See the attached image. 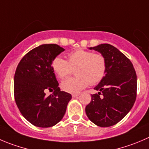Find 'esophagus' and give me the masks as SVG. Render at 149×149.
Segmentation results:
<instances>
[{
    "mask_svg": "<svg viewBox=\"0 0 149 149\" xmlns=\"http://www.w3.org/2000/svg\"><path fill=\"white\" fill-rule=\"evenodd\" d=\"M79 95H80V93H72V97H73V98H74V97H78Z\"/></svg>",
    "mask_w": 149,
    "mask_h": 149,
    "instance_id": "34e87169",
    "label": "esophagus"
}]
</instances>
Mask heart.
I'll return each mask as SVG.
<instances>
[{"instance_id":"heart-1","label":"heart","mask_w":149,"mask_h":149,"mask_svg":"<svg viewBox=\"0 0 149 149\" xmlns=\"http://www.w3.org/2000/svg\"><path fill=\"white\" fill-rule=\"evenodd\" d=\"M52 66L57 77L61 80L69 77L73 69H77V77L68 78L61 83V88L69 93H78L89 84L100 83L105 75L107 69L104 56L81 49L69 53V61L57 56Z\"/></svg>"}]
</instances>
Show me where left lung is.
Listing matches in <instances>:
<instances>
[{
	"label": "left lung",
	"instance_id": "1",
	"mask_svg": "<svg viewBox=\"0 0 149 149\" xmlns=\"http://www.w3.org/2000/svg\"><path fill=\"white\" fill-rule=\"evenodd\" d=\"M88 49L104 56L107 69L104 77L94 88L99 92L91 95L86 113L96 125L110 127L124 118L134 105L137 96L136 72L130 59L113 45L101 44Z\"/></svg>",
	"mask_w": 149,
	"mask_h": 149
}]
</instances>
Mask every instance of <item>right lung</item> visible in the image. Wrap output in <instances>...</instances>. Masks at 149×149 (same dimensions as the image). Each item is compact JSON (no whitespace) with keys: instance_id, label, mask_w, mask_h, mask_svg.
Returning <instances> with one entry per match:
<instances>
[{"instance_id":"right-lung-1","label":"right lung","mask_w":149,"mask_h":149,"mask_svg":"<svg viewBox=\"0 0 149 149\" xmlns=\"http://www.w3.org/2000/svg\"><path fill=\"white\" fill-rule=\"evenodd\" d=\"M64 50L55 44L42 45L28 52L17 67L15 102L24 118L36 127L57 124L72 99L70 93L61 91L52 66L55 58ZM47 90L54 93L47 96Z\"/></svg>"}]
</instances>
